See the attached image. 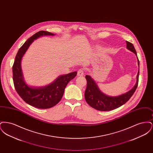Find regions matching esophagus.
<instances>
[{
    "label": "esophagus",
    "mask_w": 153,
    "mask_h": 153,
    "mask_svg": "<svg viewBox=\"0 0 153 153\" xmlns=\"http://www.w3.org/2000/svg\"><path fill=\"white\" fill-rule=\"evenodd\" d=\"M84 74V73L83 69H81L78 71V72H77V76H82Z\"/></svg>",
    "instance_id": "esophagus-1"
}]
</instances>
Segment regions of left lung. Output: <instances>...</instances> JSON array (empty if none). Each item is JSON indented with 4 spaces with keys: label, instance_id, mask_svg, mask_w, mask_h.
<instances>
[{
    "label": "left lung",
    "instance_id": "8db88e82",
    "mask_svg": "<svg viewBox=\"0 0 153 153\" xmlns=\"http://www.w3.org/2000/svg\"><path fill=\"white\" fill-rule=\"evenodd\" d=\"M126 44L127 49L134 53L137 57V54L134 45L128 41H126ZM137 60L139 68V61L138 57ZM139 73V68H138V72L137 76V82L131 90L122 95L115 96H109L103 93L99 89L94 79L89 75H86L85 79L87 81V86L85 92V99L86 102L92 108L102 111H111L119 108L127 102L134 94L138 87Z\"/></svg>",
    "mask_w": 153,
    "mask_h": 153
}]
</instances>
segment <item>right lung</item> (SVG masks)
Returning <instances> with one entry per match:
<instances>
[{"label":"right lung","mask_w":153,"mask_h":153,"mask_svg":"<svg viewBox=\"0 0 153 153\" xmlns=\"http://www.w3.org/2000/svg\"><path fill=\"white\" fill-rule=\"evenodd\" d=\"M56 34L40 31L29 38L19 49L13 66L15 88L22 99L31 106L39 109L50 108L58 104L64 95L66 86L77 75L76 71L59 76L51 83L44 86H32L24 80L21 68L22 59L30 46L38 38Z\"/></svg>","instance_id":"obj_1"}]
</instances>
